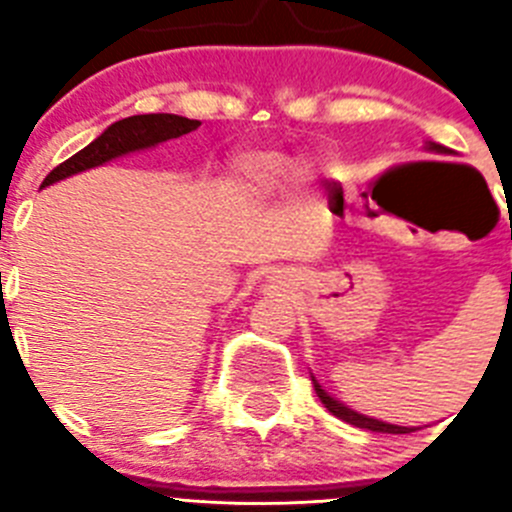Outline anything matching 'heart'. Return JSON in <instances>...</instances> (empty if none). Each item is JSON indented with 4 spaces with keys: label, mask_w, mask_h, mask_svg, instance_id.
Here are the masks:
<instances>
[{
    "label": "heart",
    "mask_w": 512,
    "mask_h": 512,
    "mask_svg": "<svg viewBox=\"0 0 512 512\" xmlns=\"http://www.w3.org/2000/svg\"><path fill=\"white\" fill-rule=\"evenodd\" d=\"M299 164L292 157L281 152H246L233 162L231 170V187L238 198L248 203H261L274 195H279L292 175L297 172Z\"/></svg>",
    "instance_id": "b5f03b06"
}]
</instances>
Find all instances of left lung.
I'll list each match as a JSON object with an SVG mask.
<instances>
[{"label":"left lung","instance_id":"1","mask_svg":"<svg viewBox=\"0 0 512 512\" xmlns=\"http://www.w3.org/2000/svg\"><path fill=\"white\" fill-rule=\"evenodd\" d=\"M426 149H429V152H437V154H449V149H447V147H442V144H434V142L426 144ZM312 381H314V378H312ZM314 391H317V396H320V401L325 403V409L330 411L332 416H337V419H342V421H348V424L358 426V429L383 431V434H409V431H411L409 426L386 424V421L370 419V416H363V414H358V411L348 409V406H345V403L335 401V398H332L330 393H327L325 388H322L320 383H317V381H314Z\"/></svg>","mask_w":512,"mask_h":512}]
</instances>
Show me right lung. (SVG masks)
Listing matches in <instances>:
<instances>
[{"label":"right lung","instance_id":"obj_1","mask_svg":"<svg viewBox=\"0 0 512 512\" xmlns=\"http://www.w3.org/2000/svg\"><path fill=\"white\" fill-rule=\"evenodd\" d=\"M200 126V121L185 119V116L177 114H139L129 116V119H121L116 124H111L109 129L103 131L101 137L93 139L88 147H83L81 152H75L73 157L65 159L63 164H58L53 172H50L42 187L53 185V182L65 180L70 175H78L83 170H91L98 164H106L109 159L124 157L129 152H139V149H149L154 144H162L167 139H177L182 134H190Z\"/></svg>","mask_w":512,"mask_h":512}]
</instances>
